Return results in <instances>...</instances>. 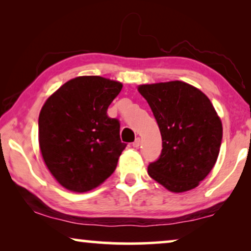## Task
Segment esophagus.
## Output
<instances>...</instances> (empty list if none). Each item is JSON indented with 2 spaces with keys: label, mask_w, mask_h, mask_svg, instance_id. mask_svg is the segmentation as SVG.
Returning <instances> with one entry per match:
<instances>
[{
  "label": "esophagus",
  "mask_w": 251,
  "mask_h": 251,
  "mask_svg": "<svg viewBox=\"0 0 251 251\" xmlns=\"http://www.w3.org/2000/svg\"><path fill=\"white\" fill-rule=\"evenodd\" d=\"M139 145H140V138H136L135 142L132 143V146L133 147H139Z\"/></svg>",
  "instance_id": "1"
}]
</instances>
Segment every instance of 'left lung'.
Returning a JSON list of instances; mask_svg holds the SVG:
<instances>
[{
    "mask_svg": "<svg viewBox=\"0 0 251 251\" xmlns=\"http://www.w3.org/2000/svg\"><path fill=\"white\" fill-rule=\"evenodd\" d=\"M162 137L159 159L147 173L175 193L197 187L214 168L223 126L211 101L201 90L181 81L142 84Z\"/></svg>",
    "mask_w": 251,
    "mask_h": 251,
    "instance_id": "1",
    "label": "left lung"
}]
</instances>
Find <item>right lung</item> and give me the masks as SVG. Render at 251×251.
<instances>
[{
	"label": "right lung",
	"instance_id": "1",
	"mask_svg": "<svg viewBox=\"0 0 251 251\" xmlns=\"http://www.w3.org/2000/svg\"><path fill=\"white\" fill-rule=\"evenodd\" d=\"M122 83L101 76H78L61 85L44 102L39 116V143L48 169L61 186L83 193L114 173L126 144L120 122L107 108Z\"/></svg>",
	"mask_w": 251,
	"mask_h": 251
}]
</instances>
